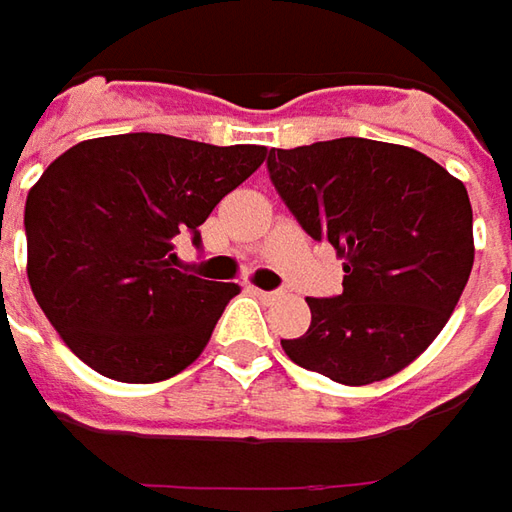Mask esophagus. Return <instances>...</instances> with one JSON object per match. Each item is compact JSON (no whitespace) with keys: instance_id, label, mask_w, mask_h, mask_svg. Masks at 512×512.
<instances>
[{"instance_id":"1","label":"esophagus","mask_w":512,"mask_h":512,"mask_svg":"<svg viewBox=\"0 0 512 512\" xmlns=\"http://www.w3.org/2000/svg\"><path fill=\"white\" fill-rule=\"evenodd\" d=\"M252 291H255L260 300H274V297H277V291H263V289H257V286H252Z\"/></svg>"}]
</instances>
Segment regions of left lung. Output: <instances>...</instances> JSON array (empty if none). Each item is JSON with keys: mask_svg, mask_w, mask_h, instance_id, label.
Listing matches in <instances>:
<instances>
[{"mask_svg": "<svg viewBox=\"0 0 512 512\" xmlns=\"http://www.w3.org/2000/svg\"><path fill=\"white\" fill-rule=\"evenodd\" d=\"M266 167L297 223L345 260L343 291L306 297L309 331L280 340L289 360L343 385L402 371L445 328L473 269L465 184L368 138L272 150Z\"/></svg>", "mask_w": 512, "mask_h": 512, "instance_id": "1", "label": "left lung"}]
</instances>
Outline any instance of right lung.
<instances>
[{"instance_id":"right-lung-1","label":"right lung","mask_w":512,"mask_h":512,"mask_svg":"<svg viewBox=\"0 0 512 512\" xmlns=\"http://www.w3.org/2000/svg\"><path fill=\"white\" fill-rule=\"evenodd\" d=\"M266 161L161 133L90 138L27 192V280L50 326L93 371L161 382L201 357L235 283L175 266V238L201 243L209 212Z\"/></svg>"}]
</instances>
